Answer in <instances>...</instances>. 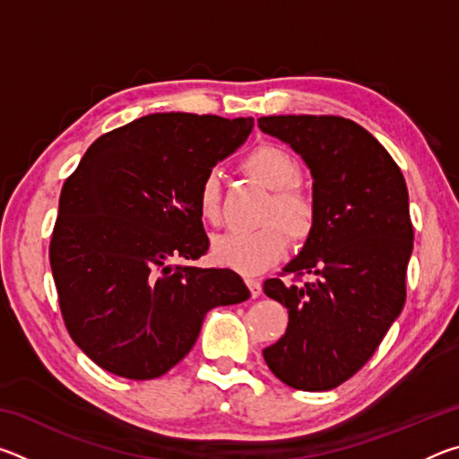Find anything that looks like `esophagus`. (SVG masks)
Masks as SVG:
<instances>
[{"instance_id": "esophagus-1", "label": "esophagus", "mask_w": 459, "mask_h": 459, "mask_svg": "<svg viewBox=\"0 0 459 459\" xmlns=\"http://www.w3.org/2000/svg\"><path fill=\"white\" fill-rule=\"evenodd\" d=\"M247 285H248V291H251L253 298H259V295H261V290H263L259 279H253V277H248V279H247Z\"/></svg>"}]
</instances>
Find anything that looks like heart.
I'll use <instances>...</instances> for the list:
<instances>
[{"instance_id": "obj_1", "label": "heart", "mask_w": 459, "mask_h": 459, "mask_svg": "<svg viewBox=\"0 0 459 459\" xmlns=\"http://www.w3.org/2000/svg\"><path fill=\"white\" fill-rule=\"evenodd\" d=\"M245 172L273 190L265 221L267 227L257 230H230L212 240V259L222 267L238 271L243 275H257L261 271L281 259L287 248V231L291 240L301 243L309 237L316 222V206L301 188L295 186L299 180V166L290 153L277 145H259L243 160ZM196 208L200 219L208 224L221 221V178L208 172L198 186Z\"/></svg>"}]
</instances>
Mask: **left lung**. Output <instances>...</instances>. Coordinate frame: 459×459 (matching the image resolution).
<instances>
[{
  "instance_id": "8db88e82",
  "label": "left lung",
  "mask_w": 459,
  "mask_h": 459,
  "mask_svg": "<svg viewBox=\"0 0 459 459\" xmlns=\"http://www.w3.org/2000/svg\"><path fill=\"white\" fill-rule=\"evenodd\" d=\"M259 127L291 145L314 178L316 222L283 275L263 291L290 324L263 351L271 372L298 391H330L356 375L405 306L413 251L405 178L359 123L333 115H271Z\"/></svg>"
}]
</instances>
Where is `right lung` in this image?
Listing matches in <instances>:
<instances>
[{
	"label": "right lung",
	"mask_w": 459,
	"mask_h": 459,
	"mask_svg": "<svg viewBox=\"0 0 459 459\" xmlns=\"http://www.w3.org/2000/svg\"><path fill=\"white\" fill-rule=\"evenodd\" d=\"M253 117L153 113L108 131L62 186L50 267L74 344L113 375L176 367L212 307L248 299L230 269L190 265L208 251L196 208L208 172Z\"/></svg>",
	"instance_id": "1"
}]
</instances>
